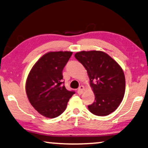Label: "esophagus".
Returning a JSON list of instances; mask_svg holds the SVG:
<instances>
[{
  "instance_id": "34e87169",
  "label": "esophagus",
  "mask_w": 148,
  "mask_h": 148,
  "mask_svg": "<svg viewBox=\"0 0 148 148\" xmlns=\"http://www.w3.org/2000/svg\"><path fill=\"white\" fill-rule=\"evenodd\" d=\"M84 91V87L83 86H80L79 87V88L78 89V91H77V92H78V94H79V95H81V94H83Z\"/></svg>"
}]
</instances>
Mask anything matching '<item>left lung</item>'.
<instances>
[{
	"label": "left lung",
	"instance_id": "1",
	"mask_svg": "<svg viewBox=\"0 0 148 148\" xmlns=\"http://www.w3.org/2000/svg\"><path fill=\"white\" fill-rule=\"evenodd\" d=\"M74 57L82 64L90 78L95 101L88 106L94 115L105 116L115 111L125 93L123 72L116 62L102 51H82Z\"/></svg>",
	"mask_w": 148,
	"mask_h": 148
}]
</instances>
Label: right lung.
Segmentation results:
<instances>
[{
  "label": "right lung",
  "instance_id": "1",
  "mask_svg": "<svg viewBox=\"0 0 148 148\" xmlns=\"http://www.w3.org/2000/svg\"><path fill=\"white\" fill-rule=\"evenodd\" d=\"M72 52H50L36 62L26 82V92L30 103L43 116L56 118L66 108L74 91L64 85L62 70Z\"/></svg>",
  "mask_w": 148,
  "mask_h": 148
}]
</instances>
